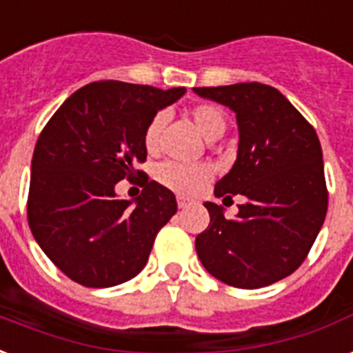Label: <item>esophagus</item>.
Here are the masks:
<instances>
[{
    "mask_svg": "<svg viewBox=\"0 0 353 353\" xmlns=\"http://www.w3.org/2000/svg\"><path fill=\"white\" fill-rule=\"evenodd\" d=\"M176 204H179V208H180V210H182V208L190 206V204H191V201H190V199H188V196H184V195H179V196H176Z\"/></svg>",
    "mask_w": 353,
    "mask_h": 353,
    "instance_id": "esophagus-1",
    "label": "esophagus"
}]
</instances>
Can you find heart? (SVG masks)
Segmentation results:
<instances>
[{"mask_svg":"<svg viewBox=\"0 0 353 353\" xmlns=\"http://www.w3.org/2000/svg\"><path fill=\"white\" fill-rule=\"evenodd\" d=\"M190 117L201 136L208 141L219 139L226 130L225 114L212 105H199L191 108ZM163 117H152L149 127L145 130V147L149 151H154L158 145V136L162 130ZM214 176V169L208 163H180V162H165L157 171V179L160 184L169 188L171 191L182 193V195H193L201 191L204 185Z\"/></svg>","mask_w":353,"mask_h":353,"instance_id":"1","label":"heart"}]
</instances>
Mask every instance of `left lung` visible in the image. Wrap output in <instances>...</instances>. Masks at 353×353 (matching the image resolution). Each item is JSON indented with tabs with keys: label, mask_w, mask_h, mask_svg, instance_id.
<instances>
[{
	"label": "left lung",
	"mask_w": 353,
	"mask_h": 353,
	"mask_svg": "<svg viewBox=\"0 0 353 353\" xmlns=\"http://www.w3.org/2000/svg\"><path fill=\"white\" fill-rule=\"evenodd\" d=\"M193 92L236 114L237 158L215 184V196H245L236 219H226L219 204L204 202L210 226L196 236V256L228 285H270L302 265L326 217L321 141L272 86L239 83Z\"/></svg>",
	"instance_id": "obj_1"
}]
</instances>
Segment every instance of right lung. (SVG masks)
Wrapping results in <instances>:
<instances>
[{
  "mask_svg": "<svg viewBox=\"0 0 353 353\" xmlns=\"http://www.w3.org/2000/svg\"><path fill=\"white\" fill-rule=\"evenodd\" d=\"M184 94L99 81L70 95L43 127L32 152L27 219L46 256L73 281L112 288L145 267L176 199L145 174L132 201L119 199L116 184L145 162L143 138L157 112Z\"/></svg>",
  "mask_w": 353,
  "mask_h": 353,
  "instance_id": "1",
  "label": "right lung"
}]
</instances>
